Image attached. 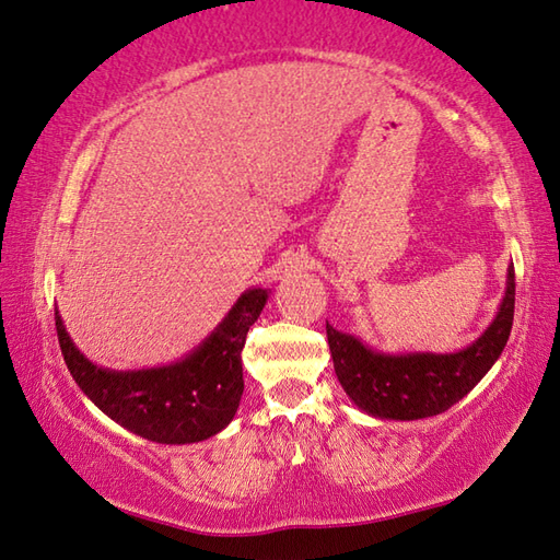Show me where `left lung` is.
Segmentation results:
<instances>
[{
	"label": "left lung",
	"mask_w": 560,
	"mask_h": 560,
	"mask_svg": "<svg viewBox=\"0 0 560 560\" xmlns=\"http://www.w3.org/2000/svg\"><path fill=\"white\" fill-rule=\"evenodd\" d=\"M514 320V267L498 315L476 342L458 352H376L327 323L337 381L359 410L378 420H422L452 408L478 386L505 349Z\"/></svg>",
	"instance_id": "8db88e82"
}]
</instances>
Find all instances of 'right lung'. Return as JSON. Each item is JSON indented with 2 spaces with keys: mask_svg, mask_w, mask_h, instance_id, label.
Returning <instances> with one entry per match:
<instances>
[{
  "mask_svg": "<svg viewBox=\"0 0 560 560\" xmlns=\"http://www.w3.org/2000/svg\"><path fill=\"white\" fill-rule=\"evenodd\" d=\"M267 299L269 289L245 291L194 352L167 366L138 371L96 366L77 349L58 311L55 327L65 364L98 410L142 440L194 444L225 430L235 418L245 390L240 354Z\"/></svg>",
  "mask_w": 560,
  "mask_h": 560,
  "instance_id": "obj_1",
  "label": "right lung"
}]
</instances>
